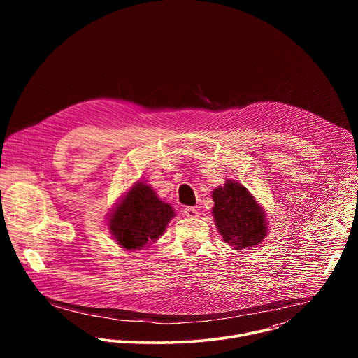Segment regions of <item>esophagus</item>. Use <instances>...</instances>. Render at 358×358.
<instances>
[{
  "label": "esophagus",
  "instance_id": "34e87169",
  "mask_svg": "<svg viewBox=\"0 0 358 358\" xmlns=\"http://www.w3.org/2000/svg\"><path fill=\"white\" fill-rule=\"evenodd\" d=\"M182 213H184V215L188 217V218H196V217H198V211H196L194 207H185V208L182 210Z\"/></svg>",
  "mask_w": 358,
  "mask_h": 358
}]
</instances>
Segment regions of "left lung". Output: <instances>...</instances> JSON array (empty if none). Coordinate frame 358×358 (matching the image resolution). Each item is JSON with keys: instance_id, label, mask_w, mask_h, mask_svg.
Instances as JSON below:
<instances>
[{"instance_id": "left-lung-1", "label": "left lung", "mask_w": 358, "mask_h": 358, "mask_svg": "<svg viewBox=\"0 0 358 358\" xmlns=\"http://www.w3.org/2000/svg\"><path fill=\"white\" fill-rule=\"evenodd\" d=\"M213 199L217 229L229 246L239 252L264 241L268 232L265 213L242 184L228 180L213 191Z\"/></svg>"}]
</instances>
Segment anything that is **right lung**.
Segmentation results:
<instances>
[{
	"mask_svg": "<svg viewBox=\"0 0 358 358\" xmlns=\"http://www.w3.org/2000/svg\"><path fill=\"white\" fill-rule=\"evenodd\" d=\"M173 217L170 203L160 201L151 187L136 182L112 213L109 229L122 248L134 250L159 239Z\"/></svg>",
	"mask_w": 358,
	"mask_h": 358,
	"instance_id": "1",
	"label": "right lung"
}]
</instances>
